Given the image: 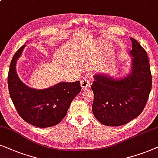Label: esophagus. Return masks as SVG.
Listing matches in <instances>:
<instances>
[{"instance_id": "esophagus-1", "label": "esophagus", "mask_w": 158, "mask_h": 158, "mask_svg": "<svg viewBox=\"0 0 158 158\" xmlns=\"http://www.w3.org/2000/svg\"><path fill=\"white\" fill-rule=\"evenodd\" d=\"M81 87L83 89H87L90 87L91 85V80L88 77H84L81 79Z\"/></svg>"}]
</instances>
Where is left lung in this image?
I'll return each instance as SVG.
<instances>
[{
    "instance_id": "1",
    "label": "left lung",
    "mask_w": 158,
    "mask_h": 158,
    "mask_svg": "<svg viewBox=\"0 0 158 158\" xmlns=\"http://www.w3.org/2000/svg\"><path fill=\"white\" fill-rule=\"evenodd\" d=\"M131 39V71L122 78L96 73L92 85L94 98L92 109L103 125L119 127L139 115L152 88L148 54L135 39Z\"/></svg>"
}]
</instances>
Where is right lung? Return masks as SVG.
I'll return each mask as SVG.
<instances>
[{
	"instance_id": "add662e5",
	"label": "right lung",
	"mask_w": 158,
	"mask_h": 158,
	"mask_svg": "<svg viewBox=\"0 0 158 158\" xmlns=\"http://www.w3.org/2000/svg\"><path fill=\"white\" fill-rule=\"evenodd\" d=\"M26 45L12 58L8 75L10 97L17 112L27 123L40 128L53 127L66 116L76 96L81 91L80 81L58 83L43 89L25 85L16 73V63Z\"/></svg>"
}]
</instances>
